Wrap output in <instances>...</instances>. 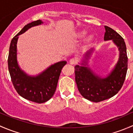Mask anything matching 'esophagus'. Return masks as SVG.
<instances>
[{
  "instance_id": "obj_1",
  "label": "esophagus",
  "mask_w": 133,
  "mask_h": 133,
  "mask_svg": "<svg viewBox=\"0 0 133 133\" xmlns=\"http://www.w3.org/2000/svg\"><path fill=\"white\" fill-rule=\"evenodd\" d=\"M69 63H70L71 65H74L76 63V60L75 58H71L69 60Z\"/></svg>"
}]
</instances>
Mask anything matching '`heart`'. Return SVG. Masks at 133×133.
<instances>
[{
    "instance_id": "heart-1",
    "label": "heart",
    "mask_w": 133,
    "mask_h": 133,
    "mask_svg": "<svg viewBox=\"0 0 133 133\" xmlns=\"http://www.w3.org/2000/svg\"><path fill=\"white\" fill-rule=\"evenodd\" d=\"M86 34H87L86 32L84 31H82L78 32V33L76 35V37L77 38H78V39H82V38H84V37L86 36ZM92 40H93V37H89V38H88V40H87V41H88V42L89 44V43L91 42Z\"/></svg>"
}]
</instances>
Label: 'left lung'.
Instances as JSON below:
<instances>
[{
	"instance_id": "1",
	"label": "left lung",
	"mask_w": 133,
	"mask_h": 133,
	"mask_svg": "<svg viewBox=\"0 0 133 133\" xmlns=\"http://www.w3.org/2000/svg\"><path fill=\"white\" fill-rule=\"evenodd\" d=\"M104 41H111L117 46L119 58L111 73L102 77L94 73L89 67L94 48L88 51L83 57L80 65L75 67V81L82 96L94 102H99L115 96L124 84L127 71V55L124 38L109 27L105 25Z\"/></svg>"
}]
</instances>
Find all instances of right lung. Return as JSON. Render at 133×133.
I'll return each mask as SVG.
<instances>
[{
    "mask_svg": "<svg viewBox=\"0 0 133 133\" xmlns=\"http://www.w3.org/2000/svg\"><path fill=\"white\" fill-rule=\"evenodd\" d=\"M43 24L41 20L25 25L22 30L13 38L9 46L8 69L12 83L18 95L24 98L42 104L49 100L54 95L62 69L66 61L52 64L36 76H30L21 69L17 61V41L18 36L28 29Z\"/></svg>",
    "mask_w": 133,
    "mask_h": 133,
    "instance_id": "obj_1",
    "label": "right lung"
}]
</instances>
